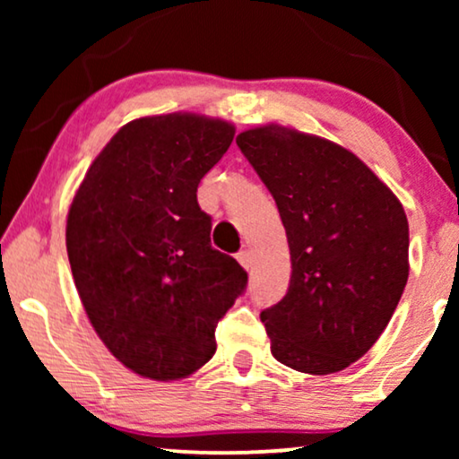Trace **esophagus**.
Instances as JSON below:
<instances>
[{
  "label": "esophagus",
  "instance_id": "34e87169",
  "mask_svg": "<svg viewBox=\"0 0 459 459\" xmlns=\"http://www.w3.org/2000/svg\"><path fill=\"white\" fill-rule=\"evenodd\" d=\"M236 259L240 261V265L244 267V269H248L250 265H253V253H250L248 248H244V250H240V253L236 255Z\"/></svg>",
  "mask_w": 459,
  "mask_h": 459
}]
</instances>
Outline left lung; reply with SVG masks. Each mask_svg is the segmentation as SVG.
Wrapping results in <instances>:
<instances>
[{
	"label": "left lung",
	"mask_w": 459,
	"mask_h": 459,
	"mask_svg": "<svg viewBox=\"0 0 459 459\" xmlns=\"http://www.w3.org/2000/svg\"><path fill=\"white\" fill-rule=\"evenodd\" d=\"M238 148L278 204L290 248L286 297L261 311L272 355L334 374L372 349L410 275V225L397 196L347 148L265 125Z\"/></svg>",
	"instance_id": "left-lung-1"
}]
</instances>
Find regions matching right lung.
I'll return each mask as SVG.
<instances>
[{
	"instance_id": "obj_1",
	"label": "right lung",
	"mask_w": 459,
	"mask_h": 459,
	"mask_svg": "<svg viewBox=\"0 0 459 459\" xmlns=\"http://www.w3.org/2000/svg\"><path fill=\"white\" fill-rule=\"evenodd\" d=\"M234 125L190 112L135 118L87 169L66 219V250L106 349L150 380L186 378L215 355V328L247 288L211 247L198 184Z\"/></svg>"
}]
</instances>
